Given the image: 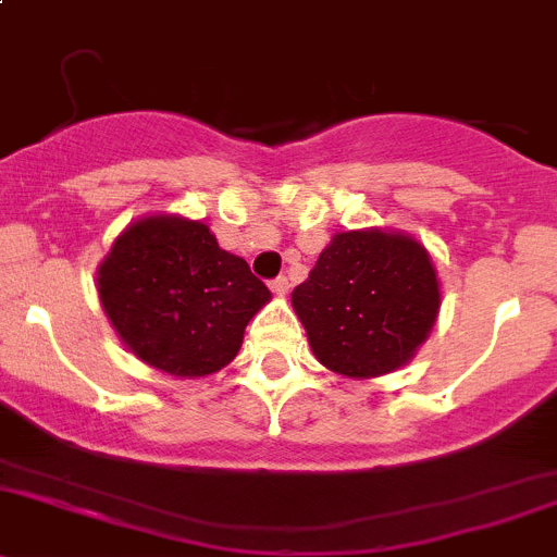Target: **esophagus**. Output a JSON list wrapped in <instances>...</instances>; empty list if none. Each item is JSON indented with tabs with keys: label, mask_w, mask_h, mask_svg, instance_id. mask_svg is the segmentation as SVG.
<instances>
[{
	"label": "esophagus",
	"mask_w": 557,
	"mask_h": 557,
	"mask_svg": "<svg viewBox=\"0 0 557 557\" xmlns=\"http://www.w3.org/2000/svg\"><path fill=\"white\" fill-rule=\"evenodd\" d=\"M269 288H272L274 294H285V290H288V277H283V274H280V277H274L272 283H269Z\"/></svg>",
	"instance_id": "obj_1"
}]
</instances>
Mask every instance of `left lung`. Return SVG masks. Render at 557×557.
Returning <instances> with one entry per match:
<instances>
[{"mask_svg": "<svg viewBox=\"0 0 557 557\" xmlns=\"http://www.w3.org/2000/svg\"><path fill=\"white\" fill-rule=\"evenodd\" d=\"M290 301L315 359L361 381L413 359L438 318L441 283L413 236L345 231L318 256Z\"/></svg>", "mask_w": 557, "mask_h": 557, "instance_id": "obj_1", "label": "left lung"}]
</instances>
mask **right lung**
Masks as SVG:
<instances>
[{
  "instance_id": "right-lung-1",
  "label": "right lung",
  "mask_w": 557,
  "mask_h": 557,
  "mask_svg": "<svg viewBox=\"0 0 557 557\" xmlns=\"http://www.w3.org/2000/svg\"><path fill=\"white\" fill-rule=\"evenodd\" d=\"M97 294L122 343L176 377L223 370L250 318L272 299L209 225L176 214L127 225L97 269Z\"/></svg>"
}]
</instances>
